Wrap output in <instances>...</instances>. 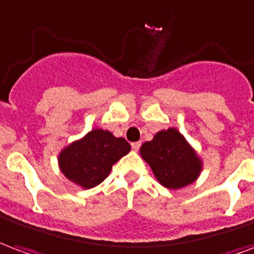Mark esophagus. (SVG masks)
<instances>
[{"label": "esophagus", "mask_w": 254, "mask_h": 254, "mask_svg": "<svg viewBox=\"0 0 254 254\" xmlns=\"http://www.w3.org/2000/svg\"><path fill=\"white\" fill-rule=\"evenodd\" d=\"M131 147H132V149H134L135 151H136V150H139L140 142H132V143H131Z\"/></svg>", "instance_id": "obj_1"}]
</instances>
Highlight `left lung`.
Masks as SVG:
<instances>
[{"mask_svg":"<svg viewBox=\"0 0 254 254\" xmlns=\"http://www.w3.org/2000/svg\"><path fill=\"white\" fill-rule=\"evenodd\" d=\"M161 186L180 190L197 180L203 161L179 129H161L139 150Z\"/></svg>","mask_w":254,"mask_h":254,"instance_id":"left-lung-1","label":"left lung"}]
</instances>
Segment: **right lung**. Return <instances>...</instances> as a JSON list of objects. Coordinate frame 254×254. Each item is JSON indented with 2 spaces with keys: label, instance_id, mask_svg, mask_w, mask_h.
I'll return each mask as SVG.
<instances>
[{
  "label": "right lung",
  "instance_id": "obj_1",
  "mask_svg": "<svg viewBox=\"0 0 254 254\" xmlns=\"http://www.w3.org/2000/svg\"><path fill=\"white\" fill-rule=\"evenodd\" d=\"M129 150L125 138H116L108 129L94 128L59 153V169L67 180L89 190L103 183L112 165Z\"/></svg>",
  "mask_w": 254,
  "mask_h": 254
}]
</instances>
